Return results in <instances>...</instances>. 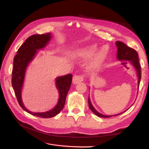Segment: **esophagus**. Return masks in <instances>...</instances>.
Wrapping results in <instances>:
<instances>
[{
  "label": "esophagus",
  "instance_id": "1",
  "mask_svg": "<svg viewBox=\"0 0 149 149\" xmlns=\"http://www.w3.org/2000/svg\"><path fill=\"white\" fill-rule=\"evenodd\" d=\"M83 80H84V75L83 74H79V75L75 74L73 76V83L74 84H78L79 82H81Z\"/></svg>",
  "mask_w": 149,
  "mask_h": 149
}]
</instances>
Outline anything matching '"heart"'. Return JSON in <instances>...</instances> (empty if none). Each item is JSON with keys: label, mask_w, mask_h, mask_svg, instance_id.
<instances>
[{"label": "heart", "mask_w": 149, "mask_h": 149, "mask_svg": "<svg viewBox=\"0 0 149 149\" xmlns=\"http://www.w3.org/2000/svg\"><path fill=\"white\" fill-rule=\"evenodd\" d=\"M96 47L94 46L89 47L83 49H78L71 53V56L74 58H88L91 57L96 51ZM107 54L106 47H103L95 55L90 62V68L97 69L100 67Z\"/></svg>", "instance_id": "b5f03b06"}]
</instances>
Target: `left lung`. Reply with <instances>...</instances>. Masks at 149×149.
I'll return each mask as SVG.
<instances>
[{
  "label": "left lung",
  "instance_id": "obj_1",
  "mask_svg": "<svg viewBox=\"0 0 149 149\" xmlns=\"http://www.w3.org/2000/svg\"><path fill=\"white\" fill-rule=\"evenodd\" d=\"M116 44L117 45V47H118V52H117V58H118V59L120 61H123V60L130 61L131 62V63L133 65V66H134L135 68H136L138 78H139L138 87H139V84L141 79V65L139 64L137 52L134 49L126 45L123 42L118 41L116 42ZM88 104H89V107L90 108V109H91L96 116L101 117V118H111V117H112V116H105V115L100 114V112H98L93 106L91 101H90V99L89 97H88ZM120 114L114 115V116H118Z\"/></svg>",
  "mask_w": 149,
  "mask_h": 149
}]
</instances>
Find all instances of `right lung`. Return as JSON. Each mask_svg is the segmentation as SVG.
<instances>
[{
  "mask_svg": "<svg viewBox=\"0 0 149 149\" xmlns=\"http://www.w3.org/2000/svg\"><path fill=\"white\" fill-rule=\"evenodd\" d=\"M51 38V33L33 35L25 40L19 48L13 58L12 84L18 102L21 107L29 114L42 118H50L55 116L63 109L68 92L72 81V74L60 76L56 79V87L59 92V99L56 106L53 109L45 112H32L25 107L22 101L21 92L25 78V70L29 63L33 60L37 50L46 46Z\"/></svg>",
  "mask_w": 149,
  "mask_h": 149,
  "instance_id": "right-lung-1",
  "label": "right lung"
}]
</instances>
